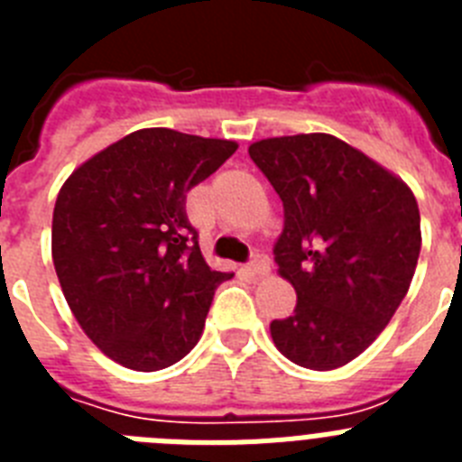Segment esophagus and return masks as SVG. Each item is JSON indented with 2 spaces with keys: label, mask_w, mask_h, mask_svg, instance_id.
Listing matches in <instances>:
<instances>
[{
  "label": "esophagus",
  "mask_w": 462,
  "mask_h": 462,
  "mask_svg": "<svg viewBox=\"0 0 462 462\" xmlns=\"http://www.w3.org/2000/svg\"><path fill=\"white\" fill-rule=\"evenodd\" d=\"M247 271H250L252 275H266V273L271 271V259H268L266 254H254L250 263H247Z\"/></svg>",
  "instance_id": "obj_1"
}]
</instances>
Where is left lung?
<instances>
[{
	"instance_id": "8db88e82",
	"label": "left lung",
	"mask_w": 462,
	"mask_h": 462,
	"mask_svg": "<svg viewBox=\"0 0 462 462\" xmlns=\"http://www.w3.org/2000/svg\"><path fill=\"white\" fill-rule=\"evenodd\" d=\"M250 157L282 199L273 254L296 308L271 324L275 346L310 370L365 352L402 303L421 252L410 187L330 134L252 143Z\"/></svg>"
}]
</instances>
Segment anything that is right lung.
Listing matches in <instances>:
<instances>
[{
	"instance_id": "right-lung-1",
	"label": "right lung",
	"mask_w": 462,
	"mask_h": 462,
	"mask_svg": "<svg viewBox=\"0 0 462 462\" xmlns=\"http://www.w3.org/2000/svg\"><path fill=\"white\" fill-rule=\"evenodd\" d=\"M238 150L234 141L138 129L71 173L52 212V263L89 340L125 368L152 373L189 354L215 289L187 191Z\"/></svg>"
}]
</instances>
